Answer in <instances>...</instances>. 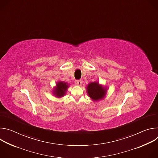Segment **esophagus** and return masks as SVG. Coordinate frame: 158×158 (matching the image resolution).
Instances as JSON below:
<instances>
[{"instance_id": "34e87169", "label": "esophagus", "mask_w": 158, "mask_h": 158, "mask_svg": "<svg viewBox=\"0 0 158 158\" xmlns=\"http://www.w3.org/2000/svg\"><path fill=\"white\" fill-rule=\"evenodd\" d=\"M75 84L78 86H81L82 85V81L81 80H77L75 81Z\"/></svg>"}]
</instances>
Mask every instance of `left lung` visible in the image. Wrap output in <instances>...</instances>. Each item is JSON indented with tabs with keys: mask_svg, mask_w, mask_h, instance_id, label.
Segmentation results:
<instances>
[{
	"mask_svg": "<svg viewBox=\"0 0 158 158\" xmlns=\"http://www.w3.org/2000/svg\"><path fill=\"white\" fill-rule=\"evenodd\" d=\"M107 88L100 84L98 81L91 82L86 87L87 96L94 102L102 100L106 96Z\"/></svg>",
	"mask_w": 158,
	"mask_h": 158,
	"instance_id": "obj_1",
	"label": "left lung"
}]
</instances>
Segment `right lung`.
<instances>
[{
    "mask_svg": "<svg viewBox=\"0 0 158 158\" xmlns=\"http://www.w3.org/2000/svg\"><path fill=\"white\" fill-rule=\"evenodd\" d=\"M69 84L64 81H58L56 82V85L54 87L52 94L53 96L57 98H62L65 95L67 89L69 88Z\"/></svg>",
    "mask_w": 158,
    "mask_h": 158,
    "instance_id": "right-lung-1",
    "label": "right lung"
}]
</instances>
